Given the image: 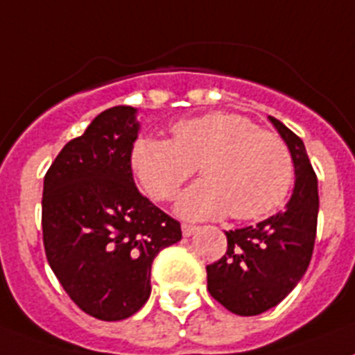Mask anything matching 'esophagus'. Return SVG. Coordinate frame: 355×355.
I'll list each match as a JSON object with an SVG mask.
<instances>
[{"label": "esophagus", "instance_id": "esophagus-1", "mask_svg": "<svg viewBox=\"0 0 355 355\" xmlns=\"http://www.w3.org/2000/svg\"><path fill=\"white\" fill-rule=\"evenodd\" d=\"M181 230H183V235L184 237H190V235H192L193 232H196V226H192V224H183V226H181Z\"/></svg>", "mask_w": 355, "mask_h": 355}]
</instances>
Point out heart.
<instances>
[{"mask_svg": "<svg viewBox=\"0 0 355 355\" xmlns=\"http://www.w3.org/2000/svg\"><path fill=\"white\" fill-rule=\"evenodd\" d=\"M131 166L154 201L174 199L199 166L205 180L178 201V214L190 220L228 214L260 219L280 207L295 172L280 136L233 113L181 120L172 127V141L144 136L132 147Z\"/></svg>", "mask_w": 355, "mask_h": 355, "instance_id": "heart-1", "label": "heart"}]
</instances>
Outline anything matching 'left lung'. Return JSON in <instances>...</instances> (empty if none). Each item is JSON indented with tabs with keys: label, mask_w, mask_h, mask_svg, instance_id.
<instances>
[{
	"label": "left lung",
	"mask_w": 355,
	"mask_h": 355,
	"mask_svg": "<svg viewBox=\"0 0 355 355\" xmlns=\"http://www.w3.org/2000/svg\"><path fill=\"white\" fill-rule=\"evenodd\" d=\"M271 123L289 147L296 181L286 210L257 226L226 232L228 250L207 266L208 291L239 316H257L295 289L313 257L318 226V178L304 141L280 120Z\"/></svg>",
	"instance_id": "1"
}]
</instances>
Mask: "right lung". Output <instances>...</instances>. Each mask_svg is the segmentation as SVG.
Returning a JSON list of instances; mask_svg holds the SVG:
<instances>
[{
    "instance_id": "add662e5",
    "label": "right lung",
    "mask_w": 355,
    "mask_h": 355,
    "mask_svg": "<svg viewBox=\"0 0 355 355\" xmlns=\"http://www.w3.org/2000/svg\"><path fill=\"white\" fill-rule=\"evenodd\" d=\"M136 109L116 105L57 154L44 175L42 242L62 289L84 313L118 322L150 296V268L181 224L141 196L131 150Z\"/></svg>"
}]
</instances>
